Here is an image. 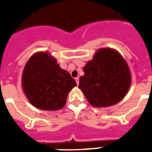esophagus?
<instances>
[{
    "mask_svg": "<svg viewBox=\"0 0 152 152\" xmlns=\"http://www.w3.org/2000/svg\"><path fill=\"white\" fill-rule=\"evenodd\" d=\"M75 80H76V84H77V86H78V85H79V78H78V77H76V78H75Z\"/></svg>",
    "mask_w": 152,
    "mask_h": 152,
    "instance_id": "obj_1",
    "label": "esophagus"
}]
</instances>
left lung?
<instances>
[{
  "label": "left lung",
  "mask_w": 152,
  "mask_h": 152,
  "mask_svg": "<svg viewBox=\"0 0 152 152\" xmlns=\"http://www.w3.org/2000/svg\"><path fill=\"white\" fill-rule=\"evenodd\" d=\"M80 89L95 107H107L121 101L131 86V73L117 50L101 48L84 66Z\"/></svg>",
  "instance_id": "left-lung-1"
}]
</instances>
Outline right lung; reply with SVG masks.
I'll use <instances>...</instances> for the list:
<instances>
[{
  "label": "right lung",
  "instance_id": "obj_1",
  "mask_svg": "<svg viewBox=\"0 0 152 152\" xmlns=\"http://www.w3.org/2000/svg\"><path fill=\"white\" fill-rule=\"evenodd\" d=\"M75 86L76 80L70 73L46 51L31 55L22 74V88L27 99L36 108L44 111L63 108Z\"/></svg>",
  "mask_w": 152,
  "mask_h": 152
}]
</instances>
